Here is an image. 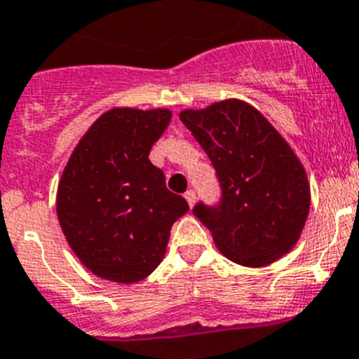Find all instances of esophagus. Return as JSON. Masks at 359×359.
Returning a JSON list of instances; mask_svg holds the SVG:
<instances>
[{
    "label": "esophagus",
    "instance_id": "esophagus-1",
    "mask_svg": "<svg viewBox=\"0 0 359 359\" xmlns=\"http://www.w3.org/2000/svg\"><path fill=\"white\" fill-rule=\"evenodd\" d=\"M185 199L187 203H189V206L194 208V204H196V192H194V190H189V192L185 194Z\"/></svg>",
    "mask_w": 359,
    "mask_h": 359
}]
</instances>
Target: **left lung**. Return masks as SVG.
Segmentation results:
<instances>
[{"label": "left lung", "mask_w": 359, "mask_h": 359, "mask_svg": "<svg viewBox=\"0 0 359 359\" xmlns=\"http://www.w3.org/2000/svg\"><path fill=\"white\" fill-rule=\"evenodd\" d=\"M210 156L222 201L194 215L218 250L236 264L264 268L298 243L310 211L305 167L275 126L238 98L180 112Z\"/></svg>", "instance_id": "obj_1"}]
</instances>
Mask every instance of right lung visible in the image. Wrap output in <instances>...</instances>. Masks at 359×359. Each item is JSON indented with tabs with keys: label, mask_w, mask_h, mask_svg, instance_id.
<instances>
[{
	"label": "right lung",
	"mask_w": 359,
	"mask_h": 359,
	"mask_svg": "<svg viewBox=\"0 0 359 359\" xmlns=\"http://www.w3.org/2000/svg\"><path fill=\"white\" fill-rule=\"evenodd\" d=\"M170 118L169 109H111L65 165L57 220L74 254L98 278L135 284L151 275L165 255L170 227L189 211L148 158Z\"/></svg>",
	"instance_id": "right-lung-1"
}]
</instances>
